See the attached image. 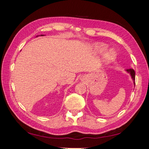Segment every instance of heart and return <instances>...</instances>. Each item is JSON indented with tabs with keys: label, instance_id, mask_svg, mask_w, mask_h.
<instances>
[{
	"label": "heart",
	"instance_id": "1",
	"mask_svg": "<svg viewBox=\"0 0 149 149\" xmlns=\"http://www.w3.org/2000/svg\"><path fill=\"white\" fill-rule=\"evenodd\" d=\"M96 48L97 49V50H99V51H103L104 50L106 49V46L104 45V44H97ZM114 56H115V53L111 51V52H110L109 53L107 54V59H111L114 58Z\"/></svg>",
	"mask_w": 149,
	"mask_h": 149
}]
</instances>
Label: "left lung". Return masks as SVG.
Here are the masks:
<instances>
[{
  "mask_svg": "<svg viewBox=\"0 0 149 149\" xmlns=\"http://www.w3.org/2000/svg\"><path fill=\"white\" fill-rule=\"evenodd\" d=\"M127 71L131 74V77L132 78V79H133L134 83L135 84V72H134V70L133 69H127Z\"/></svg>",
  "mask_w": 149,
  "mask_h": 149,
  "instance_id": "left-lung-1",
  "label": "left lung"
}]
</instances>
